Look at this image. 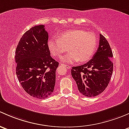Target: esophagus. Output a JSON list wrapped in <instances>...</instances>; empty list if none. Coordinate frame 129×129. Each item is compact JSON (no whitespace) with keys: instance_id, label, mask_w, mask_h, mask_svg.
<instances>
[{"instance_id":"esophagus-1","label":"esophagus","mask_w":129,"mask_h":129,"mask_svg":"<svg viewBox=\"0 0 129 129\" xmlns=\"http://www.w3.org/2000/svg\"><path fill=\"white\" fill-rule=\"evenodd\" d=\"M61 66H64V67H65V68H67L68 70H69V69H70V68H71V66H69V65H67V64H63V63H62V64H61Z\"/></svg>"}]
</instances>
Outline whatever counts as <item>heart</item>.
Masks as SVG:
<instances>
[{
  "label": "heart",
  "instance_id": "b5f03b06",
  "mask_svg": "<svg viewBox=\"0 0 129 129\" xmlns=\"http://www.w3.org/2000/svg\"><path fill=\"white\" fill-rule=\"evenodd\" d=\"M98 45L96 37L92 33L81 30H69L48 42L49 50L54 56H60L68 50L70 52L61 58L63 62H86L95 53Z\"/></svg>",
  "mask_w": 129,
  "mask_h": 129
}]
</instances>
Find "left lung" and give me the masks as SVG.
<instances>
[{
    "label": "left lung",
    "instance_id": "left-lung-1",
    "mask_svg": "<svg viewBox=\"0 0 129 129\" xmlns=\"http://www.w3.org/2000/svg\"><path fill=\"white\" fill-rule=\"evenodd\" d=\"M99 47L87 63L73 67L71 75L83 95L94 97L103 92L108 86L112 71V51L106 38L99 35Z\"/></svg>",
    "mask_w": 129,
    "mask_h": 129
}]
</instances>
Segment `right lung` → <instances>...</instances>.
I'll return each instance as SVG.
<instances>
[{
  "label": "right lung",
  "mask_w": 129,
  "mask_h": 129,
  "mask_svg": "<svg viewBox=\"0 0 129 129\" xmlns=\"http://www.w3.org/2000/svg\"><path fill=\"white\" fill-rule=\"evenodd\" d=\"M48 40L44 25H37L23 34L15 50L18 81L29 95L40 99L53 92L59 64L50 56Z\"/></svg>",
  "instance_id": "obj_1"
}]
</instances>
